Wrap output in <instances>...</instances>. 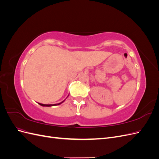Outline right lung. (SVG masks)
Instances as JSON below:
<instances>
[{
	"label": "right lung",
	"instance_id": "obj_1",
	"mask_svg": "<svg viewBox=\"0 0 159 159\" xmlns=\"http://www.w3.org/2000/svg\"><path fill=\"white\" fill-rule=\"evenodd\" d=\"M65 100H64V101H62V102H61V103H56V104H42V103H38L39 105H42V106H43V107H52V106H55V105H60V104H61V103H63L64 102Z\"/></svg>",
	"mask_w": 159,
	"mask_h": 159
}]
</instances>
